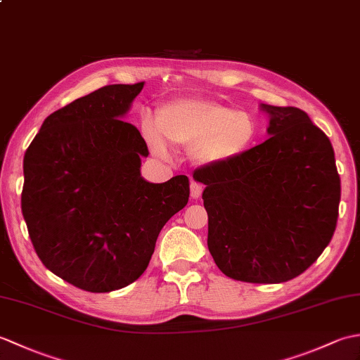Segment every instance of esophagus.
<instances>
[{
	"mask_svg": "<svg viewBox=\"0 0 360 360\" xmlns=\"http://www.w3.org/2000/svg\"><path fill=\"white\" fill-rule=\"evenodd\" d=\"M201 193H202V186L198 184V182H192V184H190V196H192L193 200H198V198L201 196Z\"/></svg>",
	"mask_w": 360,
	"mask_h": 360,
	"instance_id": "1",
	"label": "esophagus"
}]
</instances>
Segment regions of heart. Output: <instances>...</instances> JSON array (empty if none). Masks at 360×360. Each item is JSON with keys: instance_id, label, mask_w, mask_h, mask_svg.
Here are the masks:
<instances>
[{"instance_id": "heart-1", "label": "heart", "mask_w": 360, "mask_h": 360, "mask_svg": "<svg viewBox=\"0 0 360 360\" xmlns=\"http://www.w3.org/2000/svg\"><path fill=\"white\" fill-rule=\"evenodd\" d=\"M158 124L142 119V134L158 156L170 147H192L200 164H224L248 151L257 136V120L250 112L233 110L218 101L178 97L158 110Z\"/></svg>"}]
</instances>
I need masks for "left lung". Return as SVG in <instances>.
Wrapping results in <instances>:
<instances>
[{
  "label": "left lung",
  "instance_id": "1",
  "mask_svg": "<svg viewBox=\"0 0 360 360\" xmlns=\"http://www.w3.org/2000/svg\"><path fill=\"white\" fill-rule=\"evenodd\" d=\"M269 139L193 173L205 186L207 246L219 271L248 283L295 278L330 244L340 176L328 136L294 106L262 103Z\"/></svg>",
  "mask_w": 360,
  "mask_h": 360
}]
</instances>
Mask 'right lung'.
I'll use <instances>...</instances> for the list:
<instances>
[{"label":"right lung","instance_id":"obj_1","mask_svg":"<svg viewBox=\"0 0 360 360\" xmlns=\"http://www.w3.org/2000/svg\"><path fill=\"white\" fill-rule=\"evenodd\" d=\"M142 88L108 85L53 111L22 160L21 210L37 255L88 292L139 278L160 229L188 202L187 176H141L147 143L122 117Z\"/></svg>","mask_w":360,"mask_h":360}]
</instances>
